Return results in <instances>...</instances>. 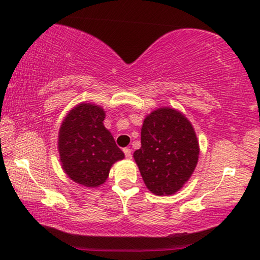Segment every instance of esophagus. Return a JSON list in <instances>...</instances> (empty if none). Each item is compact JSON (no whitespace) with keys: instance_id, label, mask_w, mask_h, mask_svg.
<instances>
[{"instance_id":"34e87169","label":"esophagus","mask_w":260,"mask_h":260,"mask_svg":"<svg viewBox=\"0 0 260 260\" xmlns=\"http://www.w3.org/2000/svg\"><path fill=\"white\" fill-rule=\"evenodd\" d=\"M123 151H124V154H125V157L126 158L133 157V152H131V149L130 148H124Z\"/></svg>"}]
</instances>
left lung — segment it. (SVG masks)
I'll use <instances>...</instances> for the list:
<instances>
[{"instance_id": "obj_1", "label": "left lung", "mask_w": 260, "mask_h": 260, "mask_svg": "<svg viewBox=\"0 0 260 260\" xmlns=\"http://www.w3.org/2000/svg\"><path fill=\"white\" fill-rule=\"evenodd\" d=\"M134 158L151 193L174 194L189 180L198 163L199 143L190 122L170 108L152 111L144 119L141 148Z\"/></svg>"}]
</instances>
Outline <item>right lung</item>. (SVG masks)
<instances>
[{"label": "right lung", "instance_id": "obj_1", "mask_svg": "<svg viewBox=\"0 0 260 260\" xmlns=\"http://www.w3.org/2000/svg\"><path fill=\"white\" fill-rule=\"evenodd\" d=\"M104 118L101 106L83 103L71 110L60 127L58 147L62 169L83 186H101L113 163L124 158V152L103 124Z\"/></svg>", "mask_w": 260, "mask_h": 260}]
</instances>
